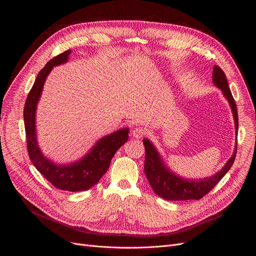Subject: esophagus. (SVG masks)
Listing matches in <instances>:
<instances>
[{"label": "esophagus", "instance_id": "esophagus-1", "mask_svg": "<svg viewBox=\"0 0 256 256\" xmlns=\"http://www.w3.org/2000/svg\"><path fill=\"white\" fill-rule=\"evenodd\" d=\"M146 134H147V130H146L142 126H138V128H134L132 130V136L134 138H142Z\"/></svg>", "mask_w": 256, "mask_h": 256}]
</instances>
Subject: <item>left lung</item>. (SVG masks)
Returning <instances> with one entry per match:
<instances>
[{
	"instance_id": "obj_1",
	"label": "left lung",
	"mask_w": 256,
	"mask_h": 256,
	"mask_svg": "<svg viewBox=\"0 0 256 256\" xmlns=\"http://www.w3.org/2000/svg\"><path fill=\"white\" fill-rule=\"evenodd\" d=\"M212 81L216 86L220 88L230 103V106L233 112V116L235 120V128L236 134H238V114H237V106L235 100L232 96L231 90L228 85V81L226 78L225 72L223 70L214 66L212 70ZM146 158H144V174L147 176L150 186L153 190L159 196L168 200H200L206 194H208L220 181L224 175L229 171L232 167L236 152H237V144L234 151L233 156L229 159L226 165L223 167L221 171H218L216 174L210 178H206L202 180H186L181 178L174 173L170 172L168 168L163 164V161L155 149L152 142L147 140H142Z\"/></svg>"
}]
</instances>
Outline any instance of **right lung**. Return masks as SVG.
Masks as SVG:
<instances>
[{"mask_svg":"<svg viewBox=\"0 0 256 256\" xmlns=\"http://www.w3.org/2000/svg\"><path fill=\"white\" fill-rule=\"evenodd\" d=\"M70 50L52 58L38 72V77L27 96L24 106V126L29 158L44 177L58 190L68 192L88 190L95 186L106 173L116 152L128 138V128L120 130L99 140L82 160L70 165H56L46 159L40 152L36 142L35 110L42 95L46 76L54 66L68 60Z\"/></svg>","mask_w":256,"mask_h":256,"instance_id":"add662e5","label":"right lung"}]
</instances>
